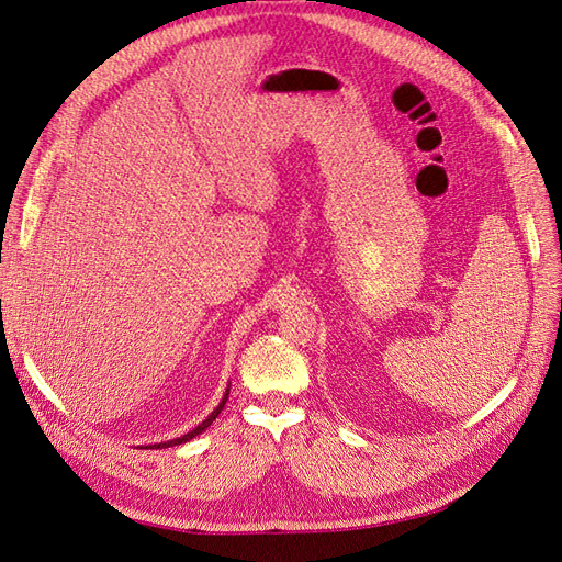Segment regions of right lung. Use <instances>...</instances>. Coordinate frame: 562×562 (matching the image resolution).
Instances as JSON below:
<instances>
[{
    "label": "right lung",
    "instance_id": "obj_1",
    "mask_svg": "<svg viewBox=\"0 0 562 562\" xmlns=\"http://www.w3.org/2000/svg\"><path fill=\"white\" fill-rule=\"evenodd\" d=\"M227 398H229V389L225 391V396H223V403H220L217 407H215V411L206 417V419H203L201 424H199V427L196 429H192L190 434H184V436H180V438H173V440H166V443H157V446H149V448H173V446H180V443H187V440H192L194 436H199L201 431H206L209 427H211V424L215 422V417L220 415V411H223V407H225V403H227Z\"/></svg>",
    "mask_w": 562,
    "mask_h": 562
}]
</instances>
